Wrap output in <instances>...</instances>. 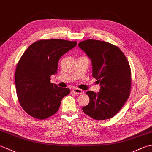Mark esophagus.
<instances>
[{
  "mask_svg": "<svg viewBox=\"0 0 152 152\" xmlns=\"http://www.w3.org/2000/svg\"><path fill=\"white\" fill-rule=\"evenodd\" d=\"M72 91L74 93H75L76 94H83V93H84V91H83V90L78 89V88H74L72 89Z\"/></svg>",
  "mask_w": 152,
  "mask_h": 152,
  "instance_id": "obj_1",
  "label": "esophagus"
}]
</instances>
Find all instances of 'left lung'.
Returning <instances> with one entry per match:
<instances>
[{
	"instance_id": "8db88e82",
	"label": "left lung",
	"mask_w": 152,
	"mask_h": 152,
	"mask_svg": "<svg viewBox=\"0 0 152 152\" xmlns=\"http://www.w3.org/2000/svg\"><path fill=\"white\" fill-rule=\"evenodd\" d=\"M78 46L91 59L93 77L101 86L98 93L86 92L89 102L83 111L96 120L114 117L130 95L131 72L127 58L119 48L104 41L89 39Z\"/></svg>"
}]
</instances>
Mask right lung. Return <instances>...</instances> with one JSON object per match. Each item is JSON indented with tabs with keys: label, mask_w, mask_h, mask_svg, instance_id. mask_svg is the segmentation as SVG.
Listing matches in <instances>:
<instances>
[{
	"label": "right lung",
	"mask_w": 152,
	"mask_h": 152,
	"mask_svg": "<svg viewBox=\"0 0 152 152\" xmlns=\"http://www.w3.org/2000/svg\"><path fill=\"white\" fill-rule=\"evenodd\" d=\"M77 42L61 39L41 40L25 50L16 67V93L23 109L37 119H44L58 111L62 99L70 92L50 82L57 72L61 56L76 46Z\"/></svg>",
	"instance_id": "1"
}]
</instances>
